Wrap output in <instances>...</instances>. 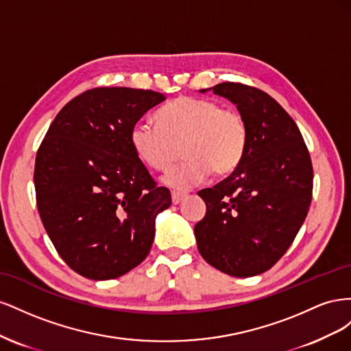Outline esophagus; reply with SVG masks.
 I'll return each mask as SVG.
<instances>
[{"label":"esophagus","instance_id":"esophagus-1","mask_svg":"<svg viewBox=\"0 0 351 351\" xmlns=\"http://www.w3.org/2000/svg\"><path fill=\"white\" fill-rule=\"evenodd\" d=\"M186 196H187L186 193H180V192H173V193H171V200H173V205H178V204H182V202H183V199H184Z\"/></svg>","mask_w":351,"mask_h":351}]
</instances>
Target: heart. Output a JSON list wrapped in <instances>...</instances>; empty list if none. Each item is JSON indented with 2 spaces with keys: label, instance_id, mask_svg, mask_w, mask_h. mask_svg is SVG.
<instances>
[{
  "label": "heart",
  "instance_id": "1",
  "mask_svg": "<svg viewBox=\"0 0 351 351\" xmlns=\"http://www.w3.org/2000/svg\"><path fill=\"white\" fill-rule=\"evenodd\" d=\"M249 129L243 115L221 108L217 101L182 97L156 114V124L137 121L130 132V145L141 161L165 171L183 145L186 161L162 177L174 190L193 187L214 171L228 176L236 171L247 149Z\"/></svg>",
  "mask_w": 351,
  "mask_h": 351
}]
</instances>
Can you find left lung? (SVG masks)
<instances>
[{
    "label": "left lung",
    "instance_id": "8db88e82",
    "mask_svg": "<svg viewBox=\"0 0 351 351\" xmlns=\"http://www.w3.org/2000/svg\"><path fill=\"white\" fill-rule=\"evenodd\" d=\"M212 90L234 104L249 129L241 164L224 182L197 193L206 214L195 226L199 253L231 277L272 268L291 246L312 200L313 169L299 127L256 88L219 83Z\"/></svg>",
    "mask_w": 351,
    "mask_h": 351
}]
</instances>
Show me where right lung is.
I'll return each instance as SVG.
<instances>
[{
	"label": "right lung",
	"mask_w": 351,
	"mask_h": 351,
	"mask_svg": "<svg viewBox=\"0 0 351 351\" xmlns=\"http://www.w3.org/2000/svg\"><path fill=\"white\" fill-rule=\"evenodd\" d=\"M162 93L97 88L64 105L36 154L38 210L69 267L95 281L142 263L158 214L171 205L130 145L132 127Z\"/></svg>",
	"instance_id": "obj_1"
}]
</instances>
